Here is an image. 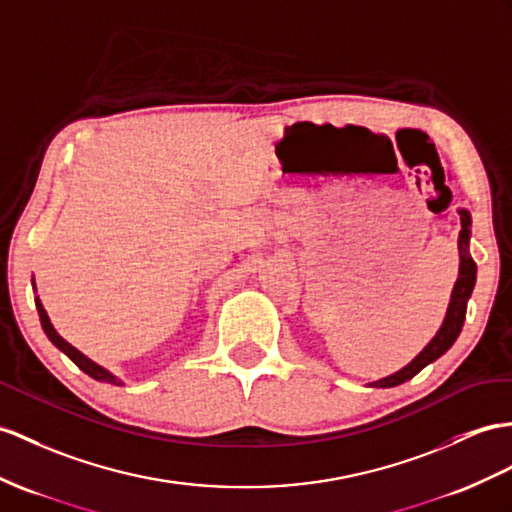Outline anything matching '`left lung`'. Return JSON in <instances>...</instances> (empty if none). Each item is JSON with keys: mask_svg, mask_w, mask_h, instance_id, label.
I'll return each mask as SVG.
<instances>
[{"mask_svg": "<svg viewBox=\"0 0 512 512\" xmlns=\"http://www.w3.org/2000/svg\"><path fill=\"white\" fill-rule=\"evenodd\" d=\"M460 213V223H463V230L458 234V249H460V276L454 284V291H452V302L450 308H447V315L441 330L436 332L434 339L426 345V350H423L413 363L406 365L404 369H400L397 373L389 378H382L378 382H371V386H378V389H389V386H397L402 384L410 378H415L417 373L434 363L436 358L443 356L450 347L454 345V341L458 339L460 330H463V321H465V313H467V299L471 297L473 291V284H476V263H473V258L469 256V226H471V217L467 210H458Z\"/></svg>", "mask_w": 512, "mask_h": 512, "instance_id": "left-lung-1", "label": "left lung"}]
</instances>
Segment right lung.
<instances>
[{
    "label": "right lung",
    "instance_id": "obj_1",
    "mask_svg": "<svg viewBox=\"0 0 512 512\" xmlns=\"http://www.w3.org/2000/svg\"><path fill=\"white\" fill-rule=\"evenodd\" d=\"M36 310H39V317H41V326H43V330H45V334H47V339L52 341L58 350L62 352V354H67L73 363H76L86 376H91V378H95V380H99V382H110V384H121L115 376H112V373H108L104 367H99V365H95L93 360H89L86 358L84 354H80L76 347L73 345H69L65 339H62V336L54 330V326H52V321H49V317H47V313H45V308H43V304L39 302V297H36Z\"/></svg>",
    "mask_w": 512,
    "mask_h": 512
}]
</instances>
